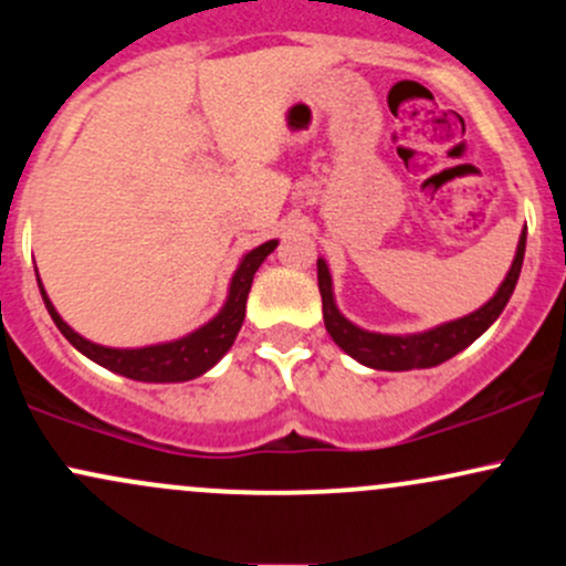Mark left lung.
<instances>
[{"instance_id": "obj_1", "label": "left lung", "mask_w": 566, "mask_h": 566, "mask_svg": "<svg viewBox=\"0 0 566 566\" xmlns=\"http://www.w3.org/2000/svg\"><path fill=\"white\" fill-rule=\"evenodd\" d=\"M526 250V231L521 233L518 250H515L513 265L507 271L505 282L500 284L496 295L486 306L478 312L462 316V319L446 322V325L432 327L427 333L416 335H384V333H368L363 327L352 325L344 314L335 308L333 301V279L327 271L325 260H316V279H319V293H322V314H325V327L331 338L340 346L346 354H352L357 363L368 365L376 370H413V368H434V365L446 363L454 354L468 349L470 344L481 333H486L494 325L496 316L511 301L515 282H518L521 263H524Z\"/></svg>"}]
</instances>
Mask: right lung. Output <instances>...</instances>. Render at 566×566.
I'll use <instances>...</instances> for the list:
<instances>
[{
  "mask_svg": "<svg viewBox=\"0 0 566 566\" xmlns=\"http://www.w3.org/2000/svg\"><path fill=\"white\" fill-rule=\"evenodd\" d=\"M276 250V241H265L258 250L244 254L239 271L233 273L231 293H228L226 306L214 316L212 322H207L203 327H198L196 333L185 335V338L171 340V344H155L145 346V349H109V346L91 344L88 338H83L80 333H74L59 312L53 308L51 297L45 295L40 284L42 301H45L48 314L53 316L55 327L64 333V338L70 340L77 352H83L85 357H91L93 363H98L102 368L112 370V374H120L134 381H190V378L207 374L209 368L233 346L235 335L241 331V322L247 314V295H250L254 271L263 265V260ZM40 282V276H36Z\"/></svg>",
  "mask_w": 566,
  "mask_h": 566,
  "instance_id": "add662e5",
  "label": "right lung"
}]
</instances>
